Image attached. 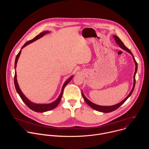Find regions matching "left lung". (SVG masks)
<instances>
[{"instance_id":"left-lung-1","label":"left lung","mask_w":149,"mask_h":149,"mask_svg":"<svg viewBox=\"0 0 149 149\" xmlns=\"http://www.w3.org/2000/svg\"><path fill=\"white\" fill-rule=\"evenodd\" d=\"M114 38V39L116 42V43L122 48L124 50L126 51L127 52H128L129 53H130L132 56H133V59H134V61L135 62V65H136V69H135V72H134V85H133V89L131 91V92L130 93V94L128 95V96H127L124 100H123L121 102H120V103L117 104H116L114 105H112V106H101V105H96L94 103H93L92 102H91L90 101H89L86 97H85V95H84V94L82 93V97L85 100V101H86V102L88 105H90V107L91 108H93V109L97 110V111H101V112H103V113H110V112H111V111H113L114 110H116V109H118L120 106L127 100L128 99V98L132 95L133 90H134V87H135V84H136V72L137 71V63L136 62V61L135 60V58L133 55V54L132 53V52L130 51V50L127 48L124 45V44L123 43V42L120 39V38L116 36V35H114L113 36Z\"/></svg>"}]
</instances>
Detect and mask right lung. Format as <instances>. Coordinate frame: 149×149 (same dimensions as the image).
<instances>
[{"label": "right lung", "instance_id": "right-lung-1", "mask_svg": "<svg viewBox=\"0 0 149 149\" xmlns=\"http://www.w3.org/2000/svg\"><path fill=\"white\" fill-rule=\"evenodd\" d=\"M49 33V31H44L43 32H41L40 33L39 35H38L36 37H35L33 39L31 40H29L27 42H26V43L24 45V46L22 47V49L23 48H24L25 47H26L27 45L32 43V42H34L35 40L39 39L40 38L43 36L44 35H45L46 33ZM20 52H21V50L19 52V53L17 54V55H16V59H15V68H16V63H17V60H18V58L19 57V55L20 54ZM72 78V76L64 84H63V86L62 88V91H61V93L59 96V97L57 98L56 100H55L54 102H52V103H50V104H35V103H33L31 101H30L24 95V94L22 93V91H20L19 87V86H18V84H17V79H16V72L15 71V76H14V84H15V88L16 90V91L17 92V93L19 94L20 97L21 98V99L22 100V101L25 102V104L28 106V107L33 110L34 111H36V112H40V113H42V112H45V111H49L51 110H52L54 109H55L56 106L59 104L61 100V98H62V94H63V89H64L65 87L67 86V85L68 84V82H70V81L71 80Z\"/></svg>", "mask_w": 149, "mask_h": 149}]
</instances>
